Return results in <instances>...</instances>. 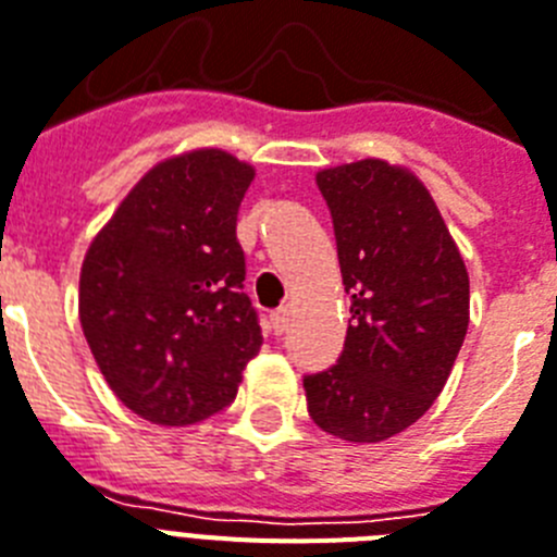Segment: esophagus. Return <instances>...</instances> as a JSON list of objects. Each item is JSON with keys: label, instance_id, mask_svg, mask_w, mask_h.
Masks as SVG:
<instances>
[{"label": "esophagus", "instance_id": "34e87169", "mask_svg": "<svg viewBox=\"0 0 557 557\" xmlns=\"http://www.w3.org/2000/svg\"><path fill=\"white\" fill-rule=\"evenodd\" d=\"M287 324H289L287 307H278V310H275V312H270V333L282 335L284 330H287Z\"/></svg>", "mask_w": 557, "mask_h": 557}]
</instances>
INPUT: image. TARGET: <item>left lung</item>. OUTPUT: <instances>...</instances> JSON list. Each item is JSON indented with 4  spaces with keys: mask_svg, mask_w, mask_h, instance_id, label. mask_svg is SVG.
Returning <instances> with one entry per match:
<instances>
[{
    "mask_svg": "<svg viewBox=\"0 0 557 557\" xmlns=\"http://www.w3.org/2000/svg\"><path fill=\"white\" fill-rule=\"evenodd\" d=\"M352 324L338 364L305 375L324 433L379 444L416 424L449 379L467 324L470 275L433 196L381 159L321 170Z\"/></svg>",
    "mask_w": 557,
    "mask_h": 557,
    "instance_id": "8db88e82",
    "label": "left lung"
}]
</instances>
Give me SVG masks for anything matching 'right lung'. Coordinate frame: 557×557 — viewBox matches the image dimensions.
I'll return each mask as SVG.
<instances>
[{
    "label": "right lung",
    "mask_w": 557,
    "mask_h": 557,
    "mask_svg": "<svg viewBox=\"0 0 557 557\" xmlns=\"http://www.w3.org/2000/svg\"><path fill=\"white\" fill-rule=\"evenodd\" d=\"M252 176L215 147L164 159L87 247L82 330L110 389L145 421L187 426L224 410L261 350L236 238Z\"/></svg>",
    "instance_id": "right-lung-1"
}]
</instances>
